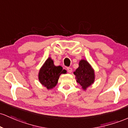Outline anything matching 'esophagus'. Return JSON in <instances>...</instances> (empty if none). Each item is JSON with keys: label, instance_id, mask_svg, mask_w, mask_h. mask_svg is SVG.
Masks as SVG:
<instances>
[{"label": "esophagus", "instance_id": "34e87169", "mask_svg": "<svg viewBox=\"0 0 128 128\" xmlns=\"http://www.w3.org/2000/svg\"><path fill=\"white\" fill-rule=\"evenodd\" d=\"M72 70L71 68H70V67H68V68H67V71H68L69 73L72 72Z\"/></svg>", "mask_w": 128, "mask_h": 128}]
</instances>
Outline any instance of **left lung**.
Returning <instances> with one entry per match:
<instances>
[{"label":"left lung","mask_w":128,"mask_h":128,"mask_svg":"<svg viewBox=\"0 0 128 128\" xmlns=\"http://www.w3.org/2000/svg\"><path fill=\"white\" fill-rule=\"evenodd\" d=\"M78 65L79 66L74 72V74L76 76L77 82L85 90L94 83L95 78L94 71L90 64L85 60H80Z\"/></svg>","instance_id":"obj_1"}]
</instances>
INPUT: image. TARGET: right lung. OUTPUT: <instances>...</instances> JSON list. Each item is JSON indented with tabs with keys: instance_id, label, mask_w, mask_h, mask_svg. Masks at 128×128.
I'll use <instances>...</instances> for the list:
<instances>
[{
	"instance_id": "add662e5",
	"label": "right lung",
	"mask_w": 128,
	"mask_h": 128,
	"mask_svg": "<svg viewBox=\"0 0 128 128\" xmlns=\"http://www.w3.org/2000/svg\"><path fill=\"white\" fill-rule=\"evenodd\" d=\"M66 72V71L63 70L62 67L55 66L53 60L48 58L40 70L38 80L42 84L46 87L48 90H50L56 86L60 74Z\"/></svg>"
}]
</instances>
